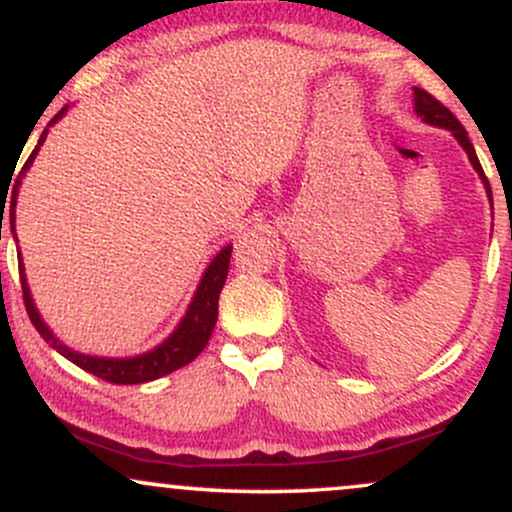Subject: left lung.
Segmentation results:
<instances>
[{
    "instance_id": "8db88e82",
    "label": "left lung",
    "mask_w": 512,
    "mask_h": 512,
    "mask_svg": "<svg viewBox=\"0 0 512 512\" xmlns=\"http://www.w3.org/2000/svg\"><path fill=\"white\" fill-rule=\"evenodd\" d=\"M414 110H416V115L421 117V120L428 122V125H433V127H443V129H450V132L455 134L457 142H460L462 149L467 151V156H469V161H472L474 170H477V173L481 175V182H484L486 192H489V199H491V187H489V180H486L484 168H481V163H479V158H477V151H474L472 142H469L467 129H464V127L460 125V120H457V117L452 115L450 110L445 108L443 103L436 101V98H433L431 93L424 91V88H414Z\"/></svg>"
}]
</instances>
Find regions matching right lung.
Instances as JSON below:
<instances>
[{
  "label": "right lung",
  "mask_w": 512,
  "mask_h": 512,
  "mask_svg": "<svg viewBox=\"0 0 512 512\" xmlns=\"http://www.w3.org/2000/svg\"><path fill=\"white\" fill-rule=\"evenodd\" d=\"M64 113H67V108H62L60 113L52 117L50 125H55V122L60 120ZM48 127L43 129V134H40V139H38V146H35V149L31 151V156L26 158V163H23L19 178H16L14 185H11V197H9L11 231L16 228L14 226V219H16L14 209H16V197H19L21 178H23V173L31 168L35 156H38L40 146H43L45 137H48ZM16 163H19V161H16ZM11 175H14V173H11ZM4 195H9V192H4ZM4 195H2V211H4V204H7V197H4ZM2 219H4V214H2ZM228 264H231V245H226V248H223L219 255L211 260L207 272H204V276H202V281H199L195 298H192L190 308H187V313L180 320V325L175 327V332L170 334L166 342L158 344L156 349L146 351V354L132 356V358L88 356V354H79V351L69 349L67 344H62L60 339H57L55 334L50 332V327L45 325L43 317L38 315V310H35L31 291H28V284H26V276H23L21 257H19V272H21L23 303H26L28 317H31L33 327L40 332V337H43L45 342L52 346V349L60 351L64 358H69V361L76 363V366L84 368L86 373L98 375V378L108 380V383L139 385V383H149V380L163 378V375H168V373H173V370L187 366V363L195 361V358L202 354V349L209 342L211 332H214L216 317H219V293L223 289V284H226Z\"/></svg>",
  "instance_id": "right-lung-1"
}]
</instances>
